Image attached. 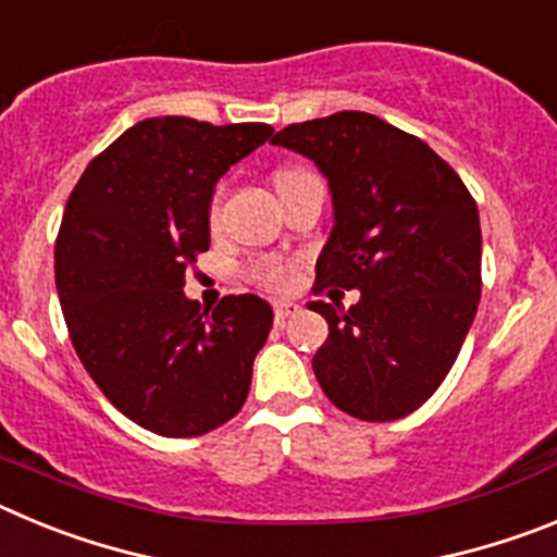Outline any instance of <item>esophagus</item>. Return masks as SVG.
<instances>
[{
	"instance_id": "34e87169",
	"label": "esophagus",
	"mask_w": 557,
	"mask_h": 557,
	"mask_svg": "<svg viewBox=\"0 0 557 557\" xmlns=\"http://www.w3.org/2000/svg\"><path fill=\"white\" fill-rule=\"evenodd\" d=\"M298 312H301V307H298L295 301H289V298H282V301L273 304V314L278 323L287 321V318H293V314H298Z\"/></svg>"
}]
</instances>
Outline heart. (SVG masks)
<instances>
[{"mask_svg":"<svg viewBox=\"0 0 557 557\" xmlns=\"http://www.w3.org/2000/svg\"><path fill=\"white\" fill-rule=\"evenodd\" d=\"M295 172L301 170H284L275 175V181L284 178V175H295ZM220 198H223V191H214L209 200V220L214 223L220 214ZM250 282H256L259 287L264 289H289L295 284V264L287 262V259H275V256H264V259H256L253 264L248 268Z\"/></svg>","mask_w":557,"mask_h":557,"instance_id":"b5f03b06","label":"heart"}]
</instances>
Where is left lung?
<instances>
[{"mask_svg":"<svg viewBox=\"0 0 557 557\" xmlns=\"http://www.w3.org/2000/svg\"><path fill=\"white\" fill-rule=\"evenodd\" d=\"M273 145L312 159L332 189L334 228L312 293L359 289L351 309L307 304L329 323L314 376L359 421L410 416L451 371L480 304L471 191L426 141L373 113L287 125Z\"/></svg>","mask_w":557,"mask_h":557,"instance_id":"obj_1","label":"left lung"}]
</instances>
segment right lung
<instances>
[{"instance_id": "1", "label": "right lung", "mask_w": 557, "mask_h": 557, "mask_svg": "<svg viewBox=\"0 0 557 557\" xmlns=\"http://www.w3.org/2000/svg\"><path fill=\"white\" fill-rule=\"evenodd\" d=\"M270 133L264 122H136L69 195L55 239L69 337L108 401L156 435H206L248 398L273 309L225 295L200 312L184 275L209 250L214 184Z\"/></svg>"}]
</instances>
